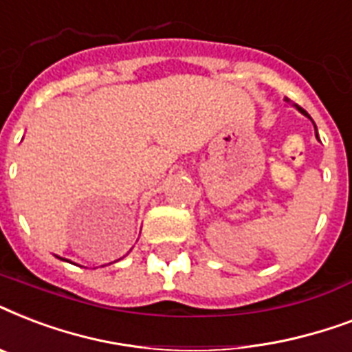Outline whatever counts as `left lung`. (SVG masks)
I'll return each mask as SVG.
<instances>
[{"mask_svg":"<svg viewBox=\"0 0 352 352\" xmlns=\"http://www.w3.org/2000/svg\"><path fill=\"white\" fill-rule=\"evenodd\" d=\"M287 102H289V100H287ZM296 107H298V106H296ZM298 111L303 113V115H307V111H303V109H301V107H298ZM307 117H309V115H307ZM314 127H316V126H314ZM316 137H318V131H316Z\"/></svg>","mask_w":352,"mask_h":352,"instance_id":"left-lung-1","label":"left lung"}]
</instances>
